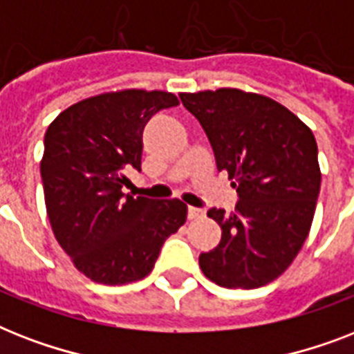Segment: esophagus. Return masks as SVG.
<instances>
[{
	"label": "esophagus",
	"mask_w": 354,
	"mask_h": 354,
	"mask_svg": "<svg viewBox=\"0 0 354 354\" xmlns=\"http://www.w3.org/2000/svg\"><path fill=\"white\" fill-rule=\"evenodd\" d=\"M187 216H189V221H196V218H200V216H204V211L198 209V207H189Z\"/></svg>",
	"instance_id": "1"
}]
</instances>
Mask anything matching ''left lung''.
Instances as JSON below:
<instances>
[{"label":"left lung","mask_w":354,"mask_h":354,"mask_svg":"<svg viewBox=\"0 0 354 354\" xmlns=\"http://www.w3.org/2000/svg\"><path fill=\"white\" fill-rule=\"evenodd\" d=\"M180 99L239 193L233 213L207 211L222 239L200 253V268L226 288L268 285L290 266L313 226L322 183L313 130L274 99L236 88Z\"/></svg>","instance_id":"8db88e82"}]
</instances>
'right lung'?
I'll return each mask as SVG.
<instances>
[{
    "mask_svg": "<svg viewBox=\"0 0 354 354\" xmlns=\"http://www.w3.org/2000/svg\"><path fill=\"white\" fill-rule=\"evenodd\" d=\"M178 104L169 91H110L69 106L47 128L40 163L47 216L75 268L95 283L147 277L187 218L182 200L122 193L127 172L141 171L143 128Z\"/></svg>",
    "mask_w": 354,
    "mask_h": 354,
    "instance_id": "add662e5",
    "label": "right lung"
}]
</instances>
